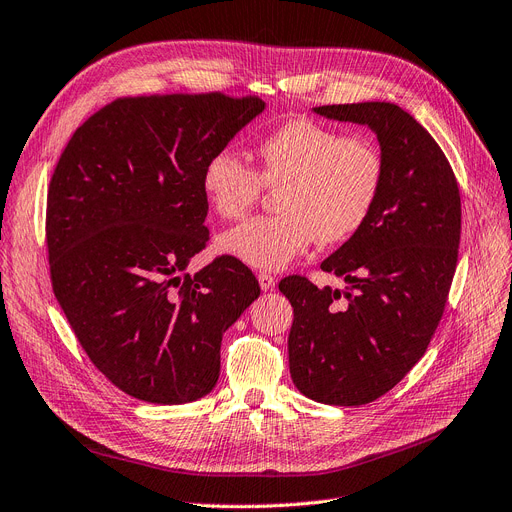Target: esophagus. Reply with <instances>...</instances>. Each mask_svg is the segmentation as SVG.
Listing matches in <instances>:
<instances>
[{"mask_svg": "<svg viewBox=\"0 0 512 512\" xmlns=\"http://www.w3.org/2000/svg\"><path fill=\"white\" fill-rule=\"evenodd\" d=\"M257 280H259L261 291H272L274 284H276V278L272 274H268V272H259Z\"/></svg>", "mask_w": 512, "mask_h": 512, "instance_id": "esophagus-1", "label": "esophagus"}]
</instances>
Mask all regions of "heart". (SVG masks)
Wrapping results in <instances>:
<instances>
[{"instance_id": "heart-1", "label": "heart", "mask_w": 512, "mask_h": 512, "mask_svg": "<svg viewBox=\"0 0 512 512\" xmlns=\"http://www.w3.org/2000/svg\"><path fill=\"white\" fill-rule=\"evenodd\" d=\"M259 173L230 148L207 159L201 188L209 209L238 219L261 194L280 186L278 215L255 217L221 234L224 255L255 270H282L316 240L335 244L362 230L385 180L381 148L366 136H343L311 119H291L257 144Z\"/></svg>"}]
</instances>
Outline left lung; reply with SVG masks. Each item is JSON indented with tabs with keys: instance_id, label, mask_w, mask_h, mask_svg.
I'll list each match as a JSON object with an SVG mask.
<instances>
[{
	"instance_id": "obj_1",
	"label": "left lung",
	"mask_w": 512,
	"mask_h": 512,
	"mask_svg": "<svg viewBox=\"0 0 512 512\" xmlns=\"http://www.w3.org/2000/svg\"><path fill=\"white\" fill-rule=\"evenodd\" d=\"M376 133L385 180L362 230L322 261L345 291L288 276L295 309L288 366L295 387L330 406H362L393 389L425 355L446 307L460 244V192L431 133L391 102L316 106Z\"/></svg>"
}]
</instances>
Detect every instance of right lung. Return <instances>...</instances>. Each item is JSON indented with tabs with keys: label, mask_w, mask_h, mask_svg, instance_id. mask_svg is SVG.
<instances>
[{
	"label": "right lung",
	"mask_w": 512,
	"mask_h": 512,
	"mask_svg": "<svg viewBox=\"0 0 512 512\" xmlns=\"http://www.w3.org/2000/svg\"><path fill=\"white\" fill-rule=\"evenodd\" d=\"M263 108L217 92L119 98L73 133L54 169V295L94 366L142 402L211 393L221 337L261 293L232 257L186 268L209 240L203 167Z\"/></svg>",
	"instance_id": "1"
}]
</instances>
